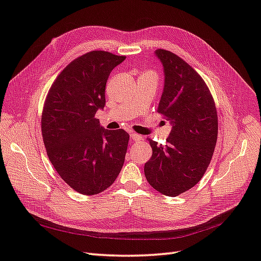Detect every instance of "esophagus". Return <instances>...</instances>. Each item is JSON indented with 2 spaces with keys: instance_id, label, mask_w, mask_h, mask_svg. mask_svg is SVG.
<instances>
[{
  "instance_id": "1",
  "label": "esophagus",
  "mask_w": 261,
  "mask_h": 261,
  "mask_svg": "<svg viewBox=\"0 0 261 261\" xmlns=\"http://www.w3.org/2000/svg\"><path fill=\"white\" fill-rule=\"evenodd\" d=\"M130 138L133 142H139V140H142V136L136 133H130Z\"/></svg>"
}]
</instances>
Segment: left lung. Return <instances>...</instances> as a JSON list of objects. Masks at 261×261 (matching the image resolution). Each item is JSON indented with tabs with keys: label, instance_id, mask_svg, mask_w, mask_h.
<instances>
[{
	"label": "left lung",
	"instance_id": "8db88e82",
	"mask_svg": "<svg viewBox=\"0 0 261 261\" xmlns=\"http://www.w3.org/2000/svg\"><path fill=\"white\" fill-rule=\"evenodd\" d=\"M164 66L165 87L157 112L172 129L166 145L149 139L152 156L145 175L158 192L177 196L198 183L212 160L217 140V111L201 75L175 54L154 51Z\"/></svg>",
	"mask_w": 261,
	"mask_h": 261
}]
</instances>
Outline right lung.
<instances>
[{
	"label": "right lung",
	"instance_id": "right-lung-1",
	"mask_svg": "<svg viewBox=\"0 0 261 261\" xmlns=\"http://www.w3.org/2000/svg\"><path fill=\"white\" fill-rule=\"evenodd\" d=\"M125 56L84 54L62 70L48 91L41 133L48 158L74 191L101 193L113 185L125 161L129 135L104 129L95 118L105 105L109 75Z\"/></svg>",
	"mask_w": 261,
	"mask_h": 261
}]
</instances>
